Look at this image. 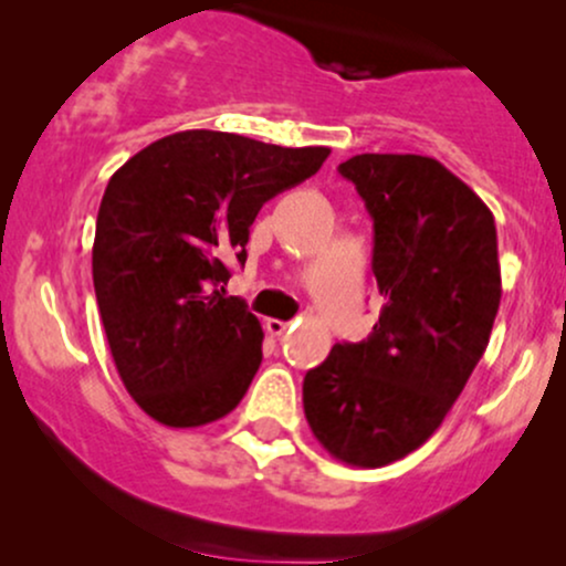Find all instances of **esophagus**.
<instances>
[{"label":"esophagus","instance_id":"34e87169","mask_svg":"<svg viewBox=\"0 0 566 566\" xmlns=\"http://www.w3.org/2000/svg\"><path fill=\"white\" fill-rule=\"evenodd\" d=\"M265 329H269V335L282 337V335L287 333V329H290V322H282V319H265Z\"/></svg>","mask_w":566,"mask_h":566}]
</instances>
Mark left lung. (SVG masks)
Masks as SVG:
<instances>
[{
    "mask_svg": "<svg viewBox=\"0 0 566 566\" xmlns=\"http://www.w3.org/2000/svg\"><path fill=\"white\" fill-rule=\"evenodd\" d=\"M373 218L380 319L337 343L303 380L311 431L333 458L380 469L441 426L490 343L500 305L490 207L418 154H359L337 167Z\"/></svg>",
    "mask_w": 566,
    "mask_h": 566,
    "instance_id": "obj_1",
    "label": "left lung"
}]
</instances>
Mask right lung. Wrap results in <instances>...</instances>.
<instances>
[{"mask_svg":"<svg viewBox=\"0 0 566 566\" xmlns=\"http://www.w3.org/2000/svg\"><path fill=\"white\" fill-rule=\"evenodd\" d=\"M327 157L324 146L186 129L112 175L95 223V297L119 378L157 423L207 426L242 401L263 329L226 297V263L244 265L261 207Z\"/></svg>","mask_w":566,"mask_h":566,"instance_id":"right-lung-1","label":"right lung"}]
</instances>
